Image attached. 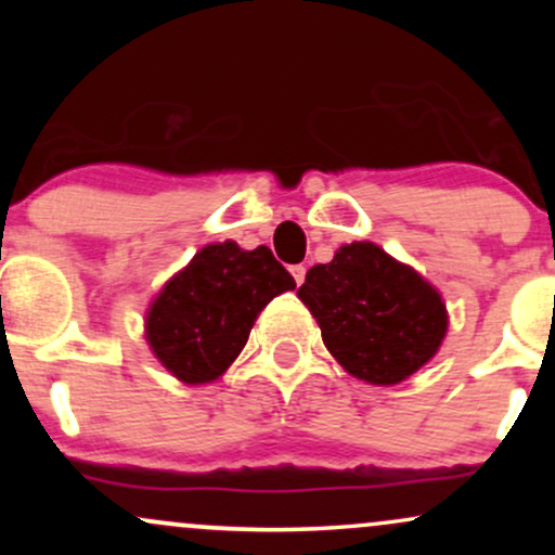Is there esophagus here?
Listing matches in <instances>:
<instances>
[{
    "label": "esophagus",
    "instance_id": "esophagus-1",
    "mask_svg": "<svg viewBox=\"0 0 555 555\" xmlns=\"http://www.w3.org/2000/svg\"><path fill=\"white\" fill-rule=\"evenodd\" d=\"M292 276H295V282H297V286L305 282V273H308V269H305V266H292Z\"/></svg>",
    "mask_w": 555,
    "mask_h": 555
}]
</instances>
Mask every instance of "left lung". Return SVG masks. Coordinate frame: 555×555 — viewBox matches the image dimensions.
Listing matches in <instances>:
<instances>
[{"label": "left lung", "instance_id": "left-lung-1", "mask_svg": "<svg viewBox=\"0 0 555 555\" xmlns=\"http://www.w3.org/2000/svg\"><path fill=\"white\" fill-rule=\"evenodd\" d=\"M315 315L328 352L367 384L410 378L441 347L446 305L410 266L373 242H352L318 263L297 289Z\"/></svg>", "mask_w": 555, "mask_h": 555}]
</instances>
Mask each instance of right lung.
<instances>
[{
    "label": "right lung",
    "instance_id": "obj_1",
    "mask_svg": "<svg viewBox=\"0 0 555 555\" xmlns=\"http://www.w3.org/2000/svg\"><path fill=\"white\" fill-rule=\"evenodd\" d=\"M286 289H295V279L269 247L216 242L164 286L145 318V336L169 373L184 384H208L242 352L260 310Z\"/></svg>",
    "mask_w": 555,
    "mask_h": 555
}]
</instances>
